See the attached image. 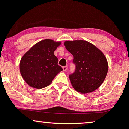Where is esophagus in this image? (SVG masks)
Instances as JSON below:
<instances>
[{
  "label": "esophagus",
  "instance_id": "esophagus-1",
  "mask_svg": "<svg viewBox=\"0 0 129 129\" xmlns=\"http://www.w3.org/2000/svg\"><path fill=\"white\" fill-rule=\"evenodd\" d=\"M67 69H68V66H64L63 67V71H66Z\"/></svg>",
  "mask_w": 129,
  "mask_h": 129
}]
</instances>
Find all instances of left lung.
Instances as JSON below:
<instances>
[{"mask_svg": "<svg viewBox=\"0 0 129 129\" xmlns=\"http://www.w3.org/2000/svg\"><path fill=\"white\" fill-rule=\"evenodd\" d=\"M73 56L75 71L69 76L74 89L83 94L92 92L102 84L108 70L106 58L94 45L85 40L64 42Z\"/></svg>", "mask_w": 129, "mask_h": 129, "instance_id": "1", "label": "left lung"}]
</instances>
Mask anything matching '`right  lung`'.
I'll return each instance as SVG.
<instances>
[{
  "label": "right lung",
  "instance_id": "1",
  "mask_svg": "<svg viewBox=\"0 0 129 129\" xmlns=\"http://www.w3.org/2000/svg\"><path fill=\"white\" fill-rule=\"evenodd\" d=\"M60 44L52 39L41 40L24 54L20 62V71L28 85L35 89L47 87L63 70L54 54Z\"/></svg>",
  "mask_w": 129,
  "mask_h": 129
}]
</instances>
